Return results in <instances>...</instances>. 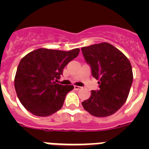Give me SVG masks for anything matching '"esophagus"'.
<instances>
[{
	"label": "esophagus",
	"mask_w": 149,
	"mask_h": 149,
	"mask_svg": "<svg viewBox=\"0 0 149 149\" xmlns=\"http://www.w3.org/2000/svg\"><path fill=\"white\" fill-rule=\"evenodd\" d=\"M74 89H75V90H79V89H81V86H74Z\"/></svg>",
	"instance_id": "34e87169"
}]
</instances>
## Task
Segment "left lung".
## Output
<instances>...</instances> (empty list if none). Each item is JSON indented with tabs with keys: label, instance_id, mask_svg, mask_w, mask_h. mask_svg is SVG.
Masks as SVG:
<instances>
[{
	"label": "left lung",
	"instance_id": "8db88e82",
	"mask_svg": "<svg viewBox=\"0 0 149 149\" xmlns=\"http://www.w3.org/2000/svg\"><path fill=\"white\" fill-rule=\"evenodd\" d=\"M92 74L98 80V90L91 91L82 102L84 110L97 117L113 115L125 103L133 82L132 67L119 49L107 42L81 48Z\"/></svg>",
	"mask_w": 149,
	"mask_h": 149
}]
</instances>
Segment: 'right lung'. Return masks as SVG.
Returning <instances> with one entry per match:
<instances>
[{
	"mask_svg": "<svg viewBox=\"0 0 149 149\" xmlns=\"http://www.w3.org/2000/svg\"><path fill=\"white\" fill-rule=\"evenodd\" d=\"M79 52V48L69 51L39 48L24 56L14 82L17 96L26 110L37 116H48L61 109L74 86L60 85L56 81Z\"/></svg>",
	"mask_w": 149,
	"mask_h": 149,
	"instance_id": "obj_1",
	"label": "right lung"
}]
</instances>
